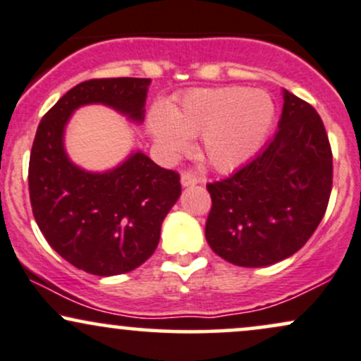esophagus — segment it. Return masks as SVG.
<instances>
[{"label": "esophagus", "mask_w": 361, "mask_h": 361, "mask_svg": "<svg viewBox=\"0 0 361 361\" xmlns=\"http://www.w3.org/2000/svg\"><path fill=\"white\" fill-rule=\"evenodd\" d=\"M198 181H200V178H198L192 171H185L183 175H181V185L183 186H193V185H197Z\"/></svg>", "instance_id": "obj_1"}]
</instances>
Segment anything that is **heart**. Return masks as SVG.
Returning <instances> with one entry per match:
<instances>
[{
	"label": "heart",
	"instance_id": "1",
	"mask_svg": "<svg viewBox=\"0 0 361 361\" xmlns=\"http://www.w3.org/2000/svg\"><path fill=\"white\" fill-rule=\"evenodd\" d=\"M271 98L243 86L192 90L168 114L157 111L151 132L168 156L190 146L202 135V152L214 168L227 171L247 161L261 147L273 123Z\"/></svg>",
	"mask_w": 361,
	"mask_h": 361
}]
</instances>
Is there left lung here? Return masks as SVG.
<instances>
[{"label": "left lung", "mask_w": 361, "mask_h": 361, "mask_svg": "<svg viewBox=\"0 0 361 361\" xmlns=\"http://www.w3.org/2000/svg\"><path fill=\"white\" fill-rule=\"evenodd\" d=\"M333 152L312 105L283 90L275 137L233 175L207 185L205 238L215 255L258 268L297 252L324 217Z\"/></svg>", "instance_id": "left-lung-1"}]
</instances>
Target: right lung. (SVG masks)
<instances>
[{
  "mask_svg": "<svg viewBox=\"0 0 361 361\" xmlns=\"http://www.w3.org/2000/svg\"><path fill=\"white\" fill-rule=\"evenodd\" d=\"M149 82L147 78L82 81L37 128L28 164L35 222L62 258L91 275H120L151 258L161 224L181 193L180 175L142 152L111 171H85L66 154L64 127L73 111L88 103H103L142 122Z\"/></svg>",
  "mask_w": 361,
  "mask_h": 361,
  "instance_id": "add662e5",
  "label": "right lung"
}]
</instances>
